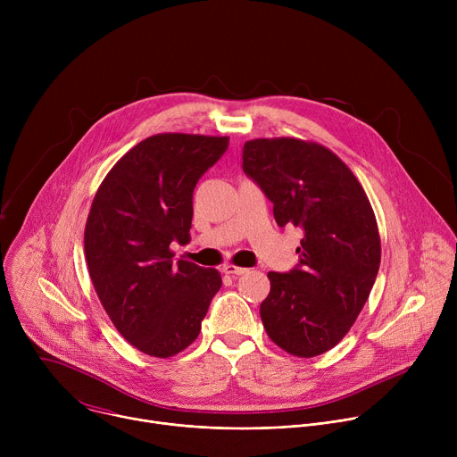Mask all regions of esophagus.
I'll use <instances>...</instances> for the list:
<instances>
[{
  "label": "esophagus",
  "mask_w": 457,
  "mask_h": 457,
  "mask_svg": "<svg viewBox=\"0 0 457 457\" xmlns=\"http://www.w3.org/2000/svg\"><path fill=\"white\" fill-rule=\"evenodd\" d=\"M222 271L226 273V275H237V277H240V275H245L249 270H245V268H238V266H233V264H226L224 268H222Z\"/></svg>",
  "instance_id": "34e87169"
}]
</instances>
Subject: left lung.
<instances>
[{
    "mask_svg": "<svg viewBox=\"0 0 457 457\" xmlns=\"http://www.w3.org/2000/svg\"><path fill=\"white\" fill-rule=\"evenodd\" d=\"M242 170L273 203L277 224L303 233L298 264L268 273L260 318L289 354L318 356L347 335L374 286L381 244L370 203L353 171L316 143L247 141Z\"/></svg>",
    "mask_w": 457,
    "mask_h": 457,
    "instance_id": "1",
    "label": "left lung"
}]
</instances>
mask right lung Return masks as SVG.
<instances>
[{"instance_id": "1", "label": "right lung", "mask_w": 457, "mask_h": 457, "mask_svg": "<svg viewBox=\"0 0 457 457\" xmlns=\"http://www.w3.org/2000/svg\"><path fill=\"white\" fill-rule=\"evenodd\" d=\"M228 146V137H148L96 193L85 228L88 273L117 331L145 354L170 358L193 344L222 286L217 270L175 260L171 244L191 240L195 186Z\"/></svg>"}]
</instances>
